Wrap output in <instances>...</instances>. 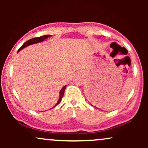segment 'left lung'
<instances>
[{"label":"left lung","instance_id":"1","mask_svg":"<svg viewBox=\"0 0 148 148\" xmlns=\"http://www.w3.org/2000/svg\"><path fill=\"white\" fill-rule=\"evenodd\" d=\"M92 96H94V95H93V92H92ZM91 105H92V106H93V105H92V104H91ZM94 107H95V108H96V106H94ZM98 109H99V108H98Z\"/></svg>","mask_w":148,"mask_h":148}]
</instances>
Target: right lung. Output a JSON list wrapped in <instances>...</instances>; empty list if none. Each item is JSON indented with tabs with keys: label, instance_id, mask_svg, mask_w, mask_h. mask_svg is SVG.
Here are the masks:
<instances>
[{
	"label": "right lung",
	"instance_id": "obj_1",
	"mask_svg": "<svg viewBox=\"0 0 148 148\" xmlns=\"http://www.w3.org/2000/svg\"><path fill=\"white\" fill-rule=\"evenodd\" d=\"M50 36H51L50 35H46V36H40V37H38V38H32V39H31V40H28V41L25 42V43H24V44H23V45L21 46V47L19 48L17 52H19L20 51V50L23 49V48L27 47V46H29V45H32V44H36V43H39V42H43L44 40L47 39V38H50ZM66 86H64L63 87V88H62L61 89V90H60V93H59V98H58V102H57V103H56V104H55V106H54V107H52V108H54V107H55L56 106H57V105L60 102V101H61V100H62V96H63V95H64V90H65Z\"/></svg>",
	"mask_w": 148,
	"mask_h": 148
}]
</instances>
